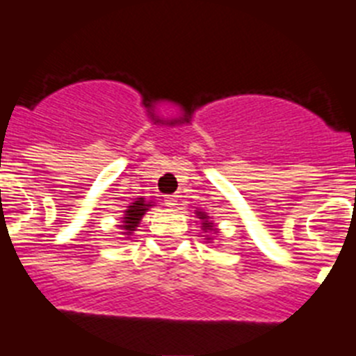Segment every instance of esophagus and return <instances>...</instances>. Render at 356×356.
<instances>
[{"label":"esophagus","mask_w":356,"mask_h":356,"mask_svg":"<svg viewBox=\"0 0 356 356\" xmlns=\"http://www.w3.org/2000/svg\"><path fill=\"white\" fill-rule=\"evenodd\" d=\"M165 204L168 208H175V206H177V195H166Z\"/></svg>","instance_id":"1"}]
</instances>
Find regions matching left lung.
Segmentation results:
<instances>
[{"label": "left lung", "mask_w": 356, "mask_h": 356, "mask_svg": "<svg viewBox=\"0 0 356 356\" xmlns=\"http://www.w3.org/2000/svg\"><path fill=\"white\" fill-rule=\"evenodd\" d=\"M195 215H197V218H199V222H200V229L204 231V233H218V227H216L215 225V222L211 220V216L208 215V213H204V211H200V209H195ZM204 240H208V243H211V240L213 238L209 236V234H206V238H204Z\"/></svg>", "instance_id": "1"}]
</instances>
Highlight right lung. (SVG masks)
Returning a JSON list of instances; mask_svg holds the SVG:
<instances>
[{
	"instance_id": "obj_1",
	"label": "right lung",
	"mask_w": 356,
	"mask_h": 356,
	"mask_svg": "<svg viewBox=\"0 0 356 356\" xmlns=\"http://www.w3.org/2000/svg\"><path fill=\"white\" fill-rule=\"evenodd\" d=\"M152 206H156V202H154V200L143 199V197H138L134 202H131L127 206L125 213H123L122 216V224L118 225L122 234L125 236V240L134 233L136 227H140L141 218H143L145 213L152 208Z\"/></svg>"
}]
</instances>
